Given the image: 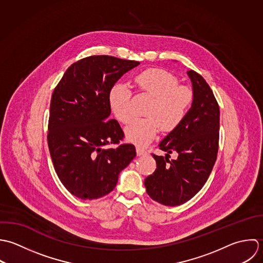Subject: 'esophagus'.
I'll list each match as a JSON object with an SVG mask.
<instances>
[{"label":"esophagus","instance_id":"obj_1","mask_svg":"<svg viewBox=\"0 0 263 263\" xmlns=\"http://www.w3.org/2000/svg\"><path fill=\"white\" fill-rule=\"evenodd\" d=\"M136 153H137V156L138 157H142V156H145L147 153L144 148L140 147V146H136Z\"/></svg>","mask_w":263,"mask_h":263}]
</instances>
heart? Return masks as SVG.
<instances>
[{"mask_svg": "<svg viewBox=\"0 0 263 263\" xmlns=\"http://www.w3.org/2000/svg\"><path fill=\"white\" fill-rule=\"evenodd\" d=\"M135 82L140 90L151 96L147 106L149 117L136 119L125 129L126 137L138 145H146L163 131L176 129L185 119L193 102L192 90L179 85L178 78L162 69H148L140 73ZM131 90L127 85H115L108 95L110 107L119 121L127 124L133 118Z\"/></svg>", "mask_w": 263, "mask_h": 263, "instance_id": "heart-1", "label": "heart"}]
</instances>
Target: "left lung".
<instances>
[{"label":"left lung","instance_id":"8db88e82","mask_svg":"<svg viewBox=\"0 0 263 263\" xmlns=\"http://www.w3.org/2000/svg\"><path fill=\"white\" fill-rule=\"evenodd\" d=\"M193 102L183 122L158 144L165 157L153 155L155 173L144 180L147 194L158 203L176 206L190 200L206 183L214 165L219 137V107L210 85L193 70L187 72ZM178 157L170 160L169 154Z\"/></svg>","mask_w":263,"mask_h":263}]
</instances>
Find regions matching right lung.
<instances>
[{"label":"right lung","mask_w":263,"mask_h":263,"mask_svg":"<svg viewBox=\"0 0 263 263\" xmlns=\"http://www.w3.org/2000/svg\"><path fill=\"white\" fill-rule=\"evenodd\" d=\"M140 63L90 55L72 64L53 90L48 144L53 167L66 189L83 200L114 190L119 174L136 157L133 144H119L124 132L108 119L115 83Z\"/></svg>","instance_id":"1"}]
</instances>
